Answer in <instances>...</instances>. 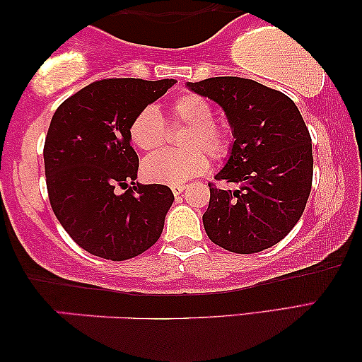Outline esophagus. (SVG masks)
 <instances>
[{"mask_svg":"<svg viewBox=\"0 0 362 362\" xmlns=\"http://www.w3.org/2000/svg\"><path fill=\"white\" fill-rule=\"evenodd\" d=\"M185 189H186L185 185H173L171 186V191H173V194H175V196H180Z\"/></svg>","mask_w":362,"mask_h":362,"instance_id":"esophagus-1","label":"esophagus"}]
</instances>
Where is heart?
<instances>
[{
  "mask_svg": "<svg viewBox=\"0 0 362 362\" xmlns=\"http://www.w3.org/2000/svg\"><path fill=\"white\" fill-rule=\"evenodd\" d=\"M173 122L187 125L189 130L182 138L185 151H158L148 156L141 165L145 180L161 185L182 182L204 175L209 168L211 155L224 160L232 146L230 132L214 122V108L197 93H182L170 105ZM130 141L141 151L158 150L166 138V125L160 112L148 105L136 113L128 128Z\"/></svg>",
  "mask_w": 362,
  "mask_h": 362,
  "instance_id": "heart-1",
  "label": "heart"
}]
</instances>
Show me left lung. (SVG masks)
<instances>
[{
    "label": "left lung",
    "mask_w": 362,
    "mask_h": 362,
    "mask_svg": "<svg viewBox=\"0 0 362 362\" xmlns=\"http://www.w3.org/2000/svg\"><path fill=\"white\" fill-rule=\"evenodd\" d=\"M224 108L234 145L202 216L206 234L222 249L257 254L280 242L303 214L313 181L311 136L290 97L242 77L187 82Z\"/></svg>",
    "instance_id": "1"
}]
</instances>
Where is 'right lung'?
I'll use <instances>...</instances> for the list:
<instances>
[{"instance_id":"1","label":"right lung","mask_w":362,"mask_h":362,"mask_svg":"<svg viewBox=\"0 0 362 362\" xmlns=\"http://www.w3.org/2000/svg\"><path fill=\"white\" fill-rule=\"evenodd\" d=\"M175 78H102L57 107L44 143L54 214L74 242L107 260H128L160 239L175 196L138 185V155L128 128Z\"/></svg>"}]
</instances>
